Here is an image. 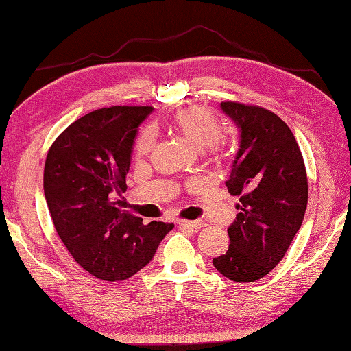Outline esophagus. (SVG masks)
<instances>
[{
  "instance_id": "obj_1",
  "label": "esophagus",
  "mask_w": 351,
  "mask_h": 351,
  "mask_svg": "<svg viewBox=\"0 0 351 351\" xmlns=\"http://www.w3.org/2000/svg\"><path fill=\"white\" fill-rule=\"evenodd\" d=\"M178 225L187 226L191 229H200L205 226V221L204 220H178Z\"/></svg>"
}]
</instances>
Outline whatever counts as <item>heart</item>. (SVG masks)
<instances>
[{
	"label": "heart",
	"mask_w": 351,
	"mask_h": 351,
	"mask_svg": "<svg viewBox=\"0 0 351 351\" xmlns=\"http://www.w3.org/2000/svg\"><path fill=\"white\" fill-rule=\"evenodd\" d=\"M173 125L178 131L184 134L185 138H189L193 145L211 151L219 147L223 126L220 119L215 116L211 110L205 107H189L176 111L173 116ZM156 143V131L154 126H146L137 137L134 152L137 156H146L154 151Z\"/></svg>",
	"instance_id": "obj_1"
}]
</instances>
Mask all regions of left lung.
I'll return each mask as SVG.
<instances>
[{
  "mask_svg": "<svg viewBox=\"0 0 351 351\" xmlns=\"http://www.w3.org/2000/svg\"><path fill=\"white\" fill-rule=\"evenodd\" d=\"M221 110L241 131L226 182L237 204L230 244L213 264L234 282H255L280 263L300 229L308 205V176L294 134L273 111L226 101Z\"/></svg>",
  "mask_w": 351,
  "mask_h": 351,
  "instance_id": "8db88e82",
  "label": "left lung"
}]
</instances>
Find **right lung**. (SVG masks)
<instances>
[{"label":"right lung","mask_w":351,"mask_h":351,"mask_svg":"<svg viewBox=\"0 0 351 351\" xmlns=\"http://www.w3.org/2000/svg\"><path fill=\"white\" fill-rule=\"evenodd\" d=\"M152 107L113 106L71 123L51 145L43 191L52 223L72 258L102 280L131 278L149 264L173 223L121 210L132 143Z\"/></svg>","instance_id":"1"}]
</instances>
